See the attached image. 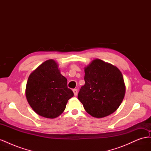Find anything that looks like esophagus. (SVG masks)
<instances>
[{
    "label": "esophagus",
    "instance_id": "34e87169",
    "mask_svg": "<svg viewBox=\"0 0 151 151\" xmlns=\"http://www.w3.org/2000/svg\"><path fill=\"white\" fill-rule=\"evenodd\" d=\"M73 93H74V96H76L77 95V89H73Z\"/></svg>",
    "mask_w": 151,
    "mask_h": 151
}]
</instances>
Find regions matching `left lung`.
Listing matches in <instances>:
<instances>
[{
  "label": "left lung",
  "mask_w": 151,
  "mask_h": 151,
  "mask_svg": "<svg viewBox=\"0 0 151 151\" xmlns=\"http://www.w3.org/2000/svg\"><path fill=\"white\" fill-rule=\"evenodd\" d=\"M85 84L78 99L86 112L95 118L111 115L120 106L125 94V84L118 68L96 58L84 67Z\"/></svg>",
  "instance_id": "obj_1"
}]
</instances>
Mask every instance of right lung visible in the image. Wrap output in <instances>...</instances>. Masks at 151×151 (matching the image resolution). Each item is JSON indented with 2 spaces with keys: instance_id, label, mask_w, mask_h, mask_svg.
I'll return each instance as SVG.
<instances>
[{
  "instance_id": "obj_1",
  "label": "right lung",
  "mask_w": 151,
  "mask_h": 151,
  "mask_svg": "<svg viewBox=\"0 0 151 151\" xmlns=\"http://www.w3.org/2000/svg\"><path fill=\"white\" fill-rule=\"evenodd\" d=\"M26 97L34 111L45 118H55L65 110L74 93L67 88V79L60 74L53 59L42 63L27 81Z\"/></svg>"
}]
</instances>
